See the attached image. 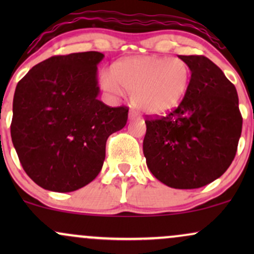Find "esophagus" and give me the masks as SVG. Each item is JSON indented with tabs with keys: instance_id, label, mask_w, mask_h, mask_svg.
Returning a JSON list of instances; mask_svg holds the SVG:
<instances>
[{
	"instance_id": "obj_1",
	"label": "esophagus",
	"mask_w": 254,
	"mask_h": 254,
	"mask_svg": "<svg viewBox=\"0 0 254 254\" xmlns=\"http://www.w3.org/2000/svg\"><path fill=\"white\" fill-rule=\"evenodd\" d=\"M129 119H130V121H135V119H138V115H137L135 111H130Z\"/></svg>"
}]
</instances>
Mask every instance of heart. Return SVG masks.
Listing matches in <instances>:
<instances>
[{
  "mask_svg": "<svg viewBox=\"0 0 254 254\" xmlns=\"http://www.w3.org/2000/svg\"><path fill=\"white\" fill-rule=\"evenodd\" d=\"M192 72L188 63L171 57H132L118 61L101 86L112 93L127 90L141 112L164 116L176 110L190 88Z\"/></svg>",
  "mask_w": 254,
  "mask_h": 254,
  "instance_id": "b5f03b06",
  "label": "heart"
}]
</instances>
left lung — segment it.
I'll return each mask as SVG.
<instances>
[{
  "label": "left lung",
  "instance_id": "left-lung-1",
  "mask_svg": "<svg viewBox=\"0 0 254 254\" xmlns=\"http://www.w3.org/2000/svg\"><path fill=\"white\" fill-rule=\"evenodd\" d=\"M190 88L166 117L148 118L143 154L153 176L173 189H198L228 170L243 129L235 86L204 56H179Z\"/></svg>",
  "mask_w": 254,
  "mask_h": 254
}]
</instances>
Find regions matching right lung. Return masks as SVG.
<instances>
[{
	"label": "right lung",
	"mask_w": 254,
	"mask_h": 254,
	"mask_svg": "<svg viewBox=\"0 0 254 254\" xmlns=\"http://www.w3.org/2000/svg\"><path fill=\"white\" fill-rule=\"evenodd\" d=\"M88 51L54 56L17 83L10 135L27 176L40 188L71 192L94 180L106 141L123 129L129 109L98 100V64Z\"/></svg>",
	"instance_id": "obj_1"
}]
</instances>
